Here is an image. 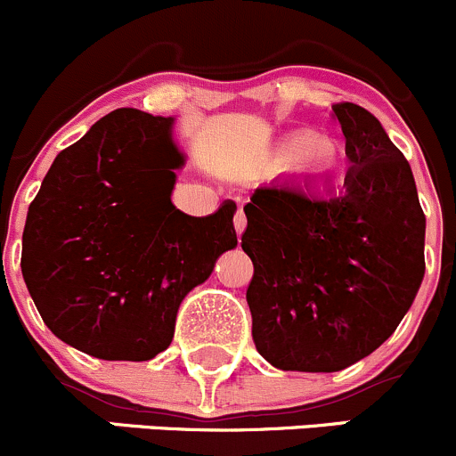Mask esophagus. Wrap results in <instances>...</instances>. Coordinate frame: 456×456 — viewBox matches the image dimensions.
Returning <instances> with one entry per match:
<instances>
[{
    "mask_svg": "<svg viewBox=\"0 0 456 456\" xmlns=\"http://www.w3.org/2000/svg\"><path fill=\"white\" fill-rule=\"evenodd\" d=\"M233 227H236L238 236H240V233L245 232V227H247V216H245V211H242V207L236 211V216H233Z\"/></svg>",
    "mask_w": 456,
    "mask_h": 456,
    "instance_id": "obj_1",
    "label": "esophagus"
}]
</instances>
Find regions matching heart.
I'll list each match as a JSON object with an SVG mask.
<instances>
[{
	"mask_svg": "<svg viewBox=\"0 0 456 456\" xmlns=\"http://www.w3.org/2000/svg\"><path fill=\"white\" fill-rule=\"evenodd\" d=\"M330 156H333L330 141L297 132V134L287 136V139L280 142L271 163H273V167L280 169L291 160V165L300 174H317L330 163Z\"/></svg>",
	"mask_w": 456,
	"mask_h": 456,
	"instance_id": "b5f03b06",
	"label": "heart"
}]
</instances>
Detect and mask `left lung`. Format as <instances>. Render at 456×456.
Instances as JSON below:
<instances>
[{"label":"left lung","mask_w":456,"mask_h":456,"mask_svg":"<svg viewBox=\"0 0 456 456\" xmlns=\"http://www.w3.org/2000/svg\"><path fill=\"white\" fill-rule=\"evenodd\" d=\"M351 169L257 187L242 249L257 353L280 370L335 372L379 348L424 280L426 216L415 178L381 123L335 103Z\"/></svg>","instance_id":"1"}]
</instances>
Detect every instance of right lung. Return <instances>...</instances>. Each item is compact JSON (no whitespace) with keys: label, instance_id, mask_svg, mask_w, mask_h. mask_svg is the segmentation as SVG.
Segmentation results:
<instances>
[{"label":"right lung","instance_id":"add662e5","mask_svg":"<svg viewBox=\"0 0 456 456\" xmlns=\"http://www.w3.org/2000/svg\"><path fill=\"white\" fill-rule=\"evenodd\" d=\"M174 118L110 112L59 151L28 207L21 273L41 320L99 360L147 362L181 302L238 245L236 202L205 218L172 205L185 156Z\"/></svg>","mask_w":456,"mask_h":456}]
</instances>
